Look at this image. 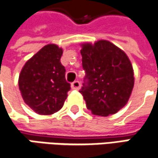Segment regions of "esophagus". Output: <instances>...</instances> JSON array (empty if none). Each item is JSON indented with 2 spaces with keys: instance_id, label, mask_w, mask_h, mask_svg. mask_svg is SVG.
Here are the masks:
<instances>
[{
  "instance_id": "obj_1",
  "label": "esophagus",
  "mask_w": 158,
  "mask_h": 158,
  "mask_svg": "<svg viewBox=\"0 0 158 158\" xmlns=\"http://www.w3.org/2000/svg\"><path fill=\"white\" fill-rule=\"evenodd\" d=\"M80 87H81V83L78 81H75L74 82H72V84H71V88L73 89H79Z\"/></svg>"
}]
</instances>
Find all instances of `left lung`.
<instances>
[{"instance_id": "obj_1", "label": "left lung", "mask_w": 158, "mask_h": 158, "mask_svg": "<svg viewBox=\"0 0 158 158\" xmlns=\"http://www.w3.org/2000/svg\"><path fill=\"white\" fill-rule=\"evenodd\" d=\"M84 82L80 90L95 115L108 116L126 106L134 88V70L127 55L107 40L82 44Z\"/></svg>"}]
</instances>
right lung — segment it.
<instances>
[{
    "label": "right lung",
    "mask_w": 158,
    "mask_h": 158,
    "mask_svg": "<svg viewBox=\"0 0 158 158\" xmlns=\"http://www.w3.org/2000/svg\"><path fill=\"white\" fill-rule=\"evenodd\" d=\"M63 50L49 44L26 61L19 75L23 99L34 112L50 115L62 108L70 89L66 69L60 63Z\"/></svg>",
    "instance_id": "1"
}]
</instances>
